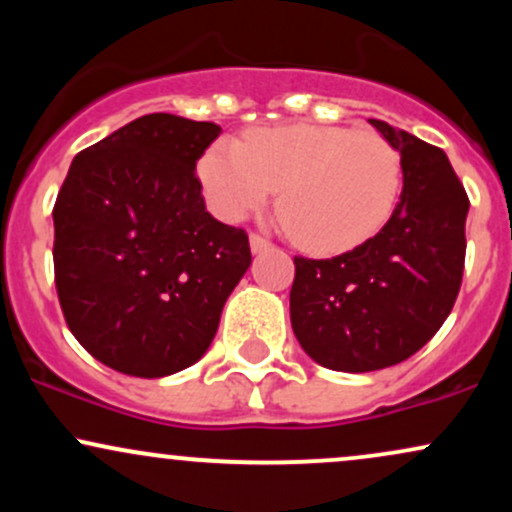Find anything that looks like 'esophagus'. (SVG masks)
<instances>
[{"instance_id": "34e87169", "label": "esophagus", "mask_w": 512, "mask_h": 512, "mask_svg": "<svg viewBox=\"0 0 512 512\" xmlns=\"http://www.w3.org/2000/svg\"><path fill=\"white\" fill-rule=\"evenodd\" d=\"M250 248H252V252H262V250L272 248V243H269L264 236H260V233H250Z\"/></svg>"}]
</instances>
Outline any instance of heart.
<instances>
[{
  "label": "heart",
  "mask_w": 512,
  "mask_h": 512,
  "mask_svg": "<svg viewBox=\"0 0 512 512\" xmlns=\"http://www.w3.org/2000/svg\"><path fill=\"white\" fill-rule=\"evenodd\" d=\"M199 180L223 219H243L279 190V216L315 252L356 248L397 207L402 158L383 134L337 125H274L223 137L199 161Z\"/></svg>",
  "instance_id": "1"
}]
</instances>
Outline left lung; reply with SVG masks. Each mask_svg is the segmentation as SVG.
I'll list each match as a JSON object with an SVG mask.
<instances>
[{
    "label": "left lung",
    "instance_id": "obj_1",
    "mask_svg": "<svg viewBox=\"0 0 512 512\" xmlns=\"http://www.w3.org/2000/svg\"><path fill=\"white\" fill-rule=\"evenodd\" d=\"M404 187L387 223L332 260L293 257L291 327L320 366L368 373L407 361L440 330L464 272L469 197L448 156L383 120Z\"/></svg>",
    "mask_w": 512,
    "mask_h": 512
}]
</instances>
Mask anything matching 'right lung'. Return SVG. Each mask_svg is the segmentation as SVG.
<instances>
[{"label": "right lung", "instance_id": "1", "mask_svg": "<svg viewBox=\"0 0 512 512\" xmlns=\"http://www.w3.org/2000/svg\"><path fill=\"white\" fill-rule=\"evenodd\" d=\"M219 134L144 115L79 151L62 182L57 298L76 342L117 373L163 378L199 361L248 272V233L209 214L195 173Z\"/></svg>", "mask_w": 512, "mask_h": 512}]
</instances>
